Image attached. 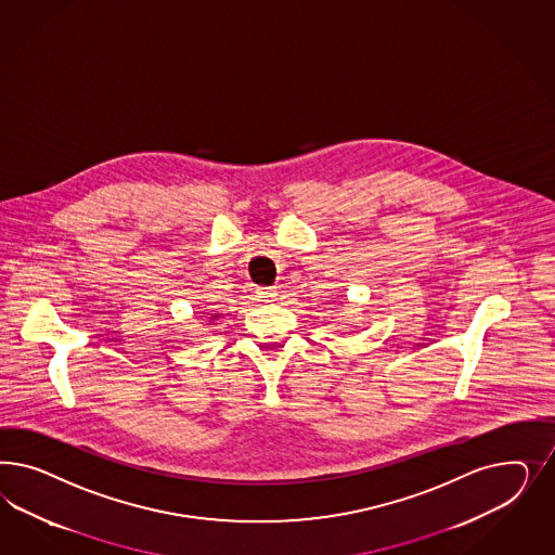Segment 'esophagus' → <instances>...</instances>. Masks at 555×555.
I'll use <instances>...</instances> for the list:
<instances>
[{
	"instance_id": "34e87169",
	"label": "esophagus",
	"mask_w": 555,
	"mask_h": 555,
	"mask_svg": "<svg viewBox=\"0 0 555 555\" xmlns=\"http://www.w3.org/2000/svg\"><path fill=\"white\" fill-rule=\"evenodd\" d=\"M258 295H260V299H262V301L270 302L276 299V291H274V288H262Z\"/></svg>"
}]
</instances>
